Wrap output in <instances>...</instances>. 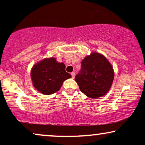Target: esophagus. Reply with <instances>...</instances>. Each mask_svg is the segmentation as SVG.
Returning <instances> with one entry per match:
<instances>
[{
    "label": "esophagus",
    "instance_id": "34e87169",
    "mask_svg": "<svg viewBox=\"0 0 145 145\" xmlns=\"http://www.w3.org/2000/svg\"><path fill=\"white\" fill-rule=\"evenodd\" d=\"M71 76H72V78H74V77H75V72H71Z\"/></svg>",
    "mask_w": 145,
    "mask_h": 145
}]
</instances>
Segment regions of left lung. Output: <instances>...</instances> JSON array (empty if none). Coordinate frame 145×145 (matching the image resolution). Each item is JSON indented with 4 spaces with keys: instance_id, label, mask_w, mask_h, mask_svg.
<instances>
[{
    "instance_id": "1",
    "label": "left lung",
    "mask_w": 145,
    "mask_h": 145,
    "mask_svg": "<svg viewBox=\"0 0 145 145\" xmlns=\"http://www.w3.org/2000/svg\"><path fill=\"white\" fill-rule=\"evenodd\" d=\"M114 78V69L108 59L100 53L93 52L82 61L75 81L86 96L98 98L108 92Z\"/></svg>"
}]
</instances>
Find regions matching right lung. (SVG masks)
Segmentation results:
<instances>
[{"label":"right lung","mask_w":145,"mask_h":145,"mask_svg":"<svg viewBox=\"0 0 145 145\" xmlns=\"http://www.w3.org/2000/svg\"><path fill=\"white\" fill-rule=\"evenodd\" d=\"M71 75L65 71V65L56 58H45L33 66L31 78L33 86L41 94H52L60 90L63 83Z\"/></svg>","instance_id":"obj_1"}]
</instances>
